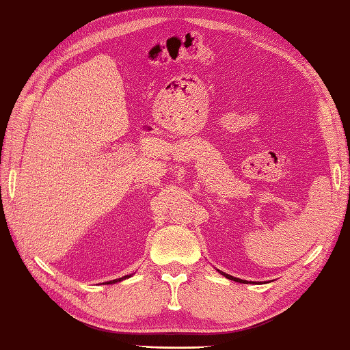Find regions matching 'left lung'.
I'll return each instance as SVG.
<instances>
[{
	"mask_svg": "<svg viewBox=\"0 0 350 350\" xmlns=\"http://www.w3.org/2000/svg\"><path fill=\"white\" fill-rule=\"evenodd\" d=\"M217 272L220 273V275H224L225 278H228V280H231V281H235V282H243V284H246L247 281H245V280H240V278H235V276H231V275H228V273H225V272H220V270H217ZM256 284V282H255Z\"/></svg>",
	"mask_w": 350,
	"mask_h": 350,
	"instance_id": "1",
	"label": "left lung"
}]
</instances>
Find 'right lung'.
<instances>
[{
  "instance_id": "add662e5",
  "label": "right lung",
  "mask_w": 350,
  "mask_h": 350,
  "mask_svg": "<svg viewBox=\"0 0 350 350\" xmlns=\"http://www.w3.org/2000/svg\"><path fill=\"white\" fill-rule=\"evenodd\" d=\"M131 275H125V276H122V278H119V280H113V281H107V284H115V282H120V281H124V280H126V278H130Z\"/></svg>"
}]
</instances>
